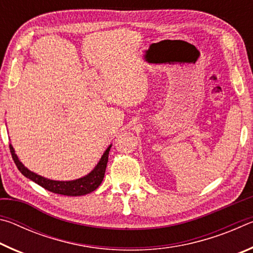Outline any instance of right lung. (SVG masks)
I'll return each instance as SVG.
<instances>
[{
	"label": "right lung",
	"instance_id": "obj_1",
	"mask_svg": "<svg viewBox=\"0 0 253 253\" xmlns=\"http://www.w3.org/2000/svg\"><path fill=\"white\" fill-rule=\"evenodd\" d=\"M111 148V144L107 147L106 151L102 154L99 162L97 163V165L93 168L90 173H88L84 176L71 179V181H55V179H50L41 176V175L37 174L30 170L29 169L25 168L22 164V162L19 160L18 155L15 154V151L12 145L10 144V151L12 154V158L15 163L16 168L22 173L25 177L31 179L34 183L39 184L45 190H48L52 193L55 194H61L67 196H80L90 193V192L95 191L96 188L100 185L102 179L105 176L106 168H107V162H108V155L109 151Z\"/></svg>",
	"mask_w": 253,
	"mask_h": 253
}]
</instances>
